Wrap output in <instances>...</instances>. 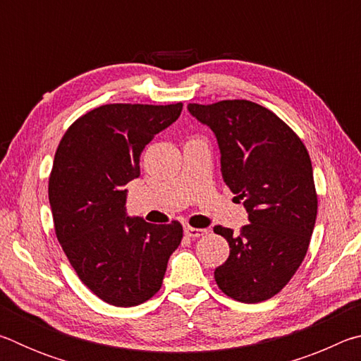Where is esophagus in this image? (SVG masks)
I'll return each mask as SVG.
<instances>
[{
    "instance_id": "1",
    "label": "esophagus",
    "mask_w": 361,
    "mask_h": 361,
    "mask_svg": "<svg viewBox=\"0 0 361 361\" xmlns=\"http://www.w3.org/2000/svg\"><path fill=\"white\" fill-rule=\"evenodd\" d=\"M185 234L191 239H197V237L207 234V229H197V228H191V226H185Z\"/></svg>"
}]
</instances>
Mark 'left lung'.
Listing matches in <instances>:
<instances>
[{"label":"left lung","mask_w":361,"mask_h":361,"mask_svg":"<svg viewBox=\"0 0 361 361\" xmlns=\"http://www.w3.org/2000/svg\"><path fill=\"white\" fill-rule=\"evenodd\" d=\"M188 109L215 133L223 180L248 212L240 234L223 226L213 229L231 248L215 269L216 285L235 301H266L295 276L312 237L319 202L309 152L277 114L258 103H189Z\"/></svg>","instance_id":"left-lung-1"}]
</instances>
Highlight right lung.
I'll return each instance as SVG.
<instances>
[{"instance_id":"obj_1","label":"right lung","mask_w":361,"mask_h":361,"mask_svg":"<svg viewBox=\"0 0 361 361\" xmlns=\"http://www.w3.org/2000/svg\"><path fill=\"white\" fill-rule=\"evenodd\" d=\"M183 103H111L65 132L49 176L57 239L78 277L103 301L132 307L161 290L183 226L151 224L126 213L124 186L140 175V154L178 119Z\"/></svg>"}]
</instances>
